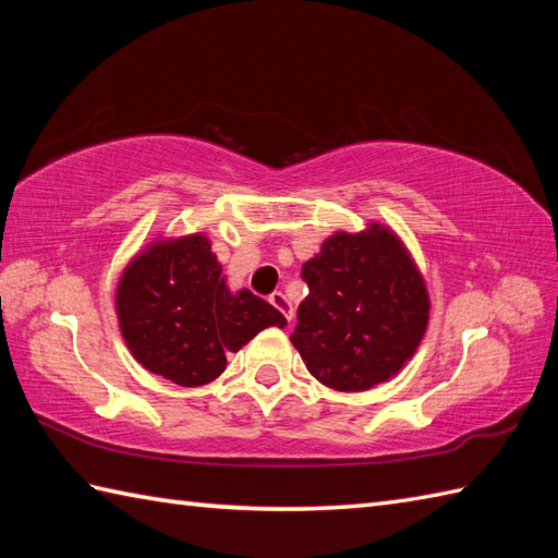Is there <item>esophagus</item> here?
<instances>
[{
  "label": "esophagus",
  "instance_id": "1",
  "mask_svg": "<svg viewBox=\"0 0 558 558\" xmlns=\"http://www.w3.org/2000/svg\"><path fill=\"white\" fill-rule=\"evenodd\" d=\"M268 302H270L272 306H276V310H278L282 316H286L288 322H292V304L288 302L286 294H282V292H272L270 298H268Z\"/></svg>",
  "mask_w": 558,
  "mask_h": 558
}]
</instances>
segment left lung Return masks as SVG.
Listing matches in <instances>:
<instances>
[{
  "instance_id": "left-lung-1",
  "label": "left lung",
  "mask_w": 558,
  "mask_h": 558,
  "mask_svg": "<svg viewBox=\"0 0 558 558\" xmlns=\"http://www.w3.org/2000/svg\"><path fill=\"white\" fill-rule=\"evenodd\" d=\"M310 294L290 336L312 376L360 393L393 378L429 326V292L408 246L386 225L336 232L302 266Z\"/></svg>"
}]
</instances>
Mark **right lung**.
I'll use <instances>...</instances> for the list:
<instances>
[{"label":"right lung","mask_w":558,"mask_h":558,"mask_svg":"<svg viewBox=\"0 0 558 558\" xmlns=\"http://www.w3.org/2000/svg\"><path fill=\"white\" fill-rule=\"evenodd\" d=\"M114 310L134 360L184 388L216 381L230 352L268 326H288L254 292L228 288L204 232L158 236L141 248L117 282Z\"/></svg>","instance_id":"obj_1"}]
</instances>
